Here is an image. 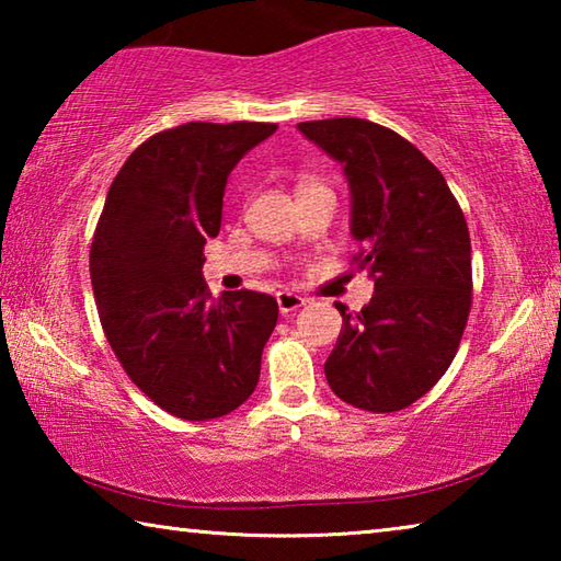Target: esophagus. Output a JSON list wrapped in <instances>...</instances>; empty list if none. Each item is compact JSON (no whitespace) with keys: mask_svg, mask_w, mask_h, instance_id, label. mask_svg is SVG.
<instances>
[{"mask_svg":"<svg viewBox=\"0 0 561 561\" xmlns=\"http://www.w3.org/2000/svg\"><path fill=\"white\" fill-rule=\"evenodd\" d=\"M277 304H279V311L282 314H291V311L301 309L307 299L301 297V294H294V291H279L277 294Z\"/></svg>","mask_w":561,"mask_h":561,"instance_id":"1","label":"esophagus"}]
</instances>
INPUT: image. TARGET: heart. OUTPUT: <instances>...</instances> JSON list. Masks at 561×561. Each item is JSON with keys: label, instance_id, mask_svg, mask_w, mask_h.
I'll list each match as a JSON object with an SVG mask.
<instances>
[{"label": "heart", "instance_id": "heart-1", "mask_svg": "<svg viewBox=\"0 0 561 561\" xmlns=\"http://www.w3.org/2000/svg\"><path fill=\"white\" fill-rule=\"evenodd\" d=\"M304 185H317V183H309V180H307V183H301L299 187H304Z\"/></svg>", "mask_w": 561, "mask_h": 561}]
</instances>
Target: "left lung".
<instances>
[{
	"mask_svg": "<svg viewBox=\"0 0 561 561\" xmlns=\"http://www.w3.org/2000/svg\"><path fill=\"white\" fill-rule=\"evenodd\" d=\"M304 136L344 165L354 262L376 291L344 327L324 374L341 401L393 413L448 371L472 304L470 232L438 168L396 130L364 118L307 121Z\"/></svg>",
	"mask_w": 561,
	"mask_h": 561,
	"instance_id": "8db88e82",
	"label": "left lung"
}]
</instances>
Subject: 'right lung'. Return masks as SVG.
Segmentation results:
<instances>
[{
    "instance_id": "1",
    "label": "right lung",
    "mask_w": 561,
    "mask_h": 561,
    "mask_svg": "<svg viewBox=\"0 0 561 561\" xmlns=\"http://www.w3.org/2000/svg\"><path fill=\"white\" fill-rule=\"evenodd\" d=\"M277 123H183L133 150L111 183L91 242L103 334L123 371L165 413L213 421L260 381L277 327L270 294L213 299L203 247L220 232L227 175Z\"/></svg>"
}]
</instances>
